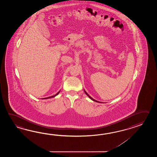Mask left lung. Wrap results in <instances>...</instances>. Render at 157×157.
Wrapping results in <instances>:
<instances>
[{"label": "left lung", "mask_w": 157, "mask_h": 157, "mask_svg": "<svg viewBox=\"0 0 157 157\" xmlns=\"http://www.w3.org/2000/svg\"><path fill=\"white\" fill-rule=\"evenodd\" d=\"M84 90V91H85V93L86 94V95L88 96V97H89V98H90L91 100H93V101H96V102H98V103H102V102H100V101H97V100H95V99H93V98L92 97H90V95H89L85 91V90Z\"/></svg>", "instance_id": "obj_1"}]
</instances>
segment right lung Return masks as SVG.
Returning a JSON list of instances; mask_svg holds the SVG:
<instances>
[{"label": "right lung", "instance_id": "right-lung-1", "mask_svg": "<svg viewBox=\"0 0 157 157\" xmlns=\"http://www.w3.org/2000/svg\"><path fill=\"white\" fill-rule=\"evenodd\" d=\"M60 90H59L58 93H57L56 95H53V96H52V97H47V98H42L41 99H50V98H53V97H55L56 96H57V95H58L59 94V92H60Z\"/></svg>", "mask_w": 157, "mask_h": 157}]
</instances>
